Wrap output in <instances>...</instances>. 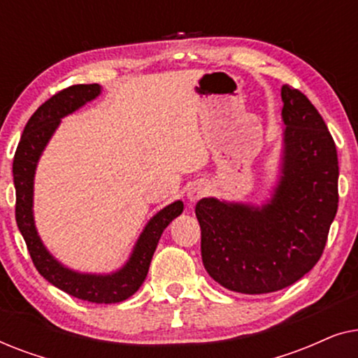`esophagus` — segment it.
Instances as JSON below:
<instances>
[{"instance_id":"esophagus-1","label":"esophagus","mask_w":358,"mask_h":358,"mask_svg":"<svg viewBox=\"0 0 358 358\" xmlns=\"http://www.w3.org/2000/svg\"><path fill=\"white\" fill-rule=\"evenodd\" d=\"M203 194H205V190L202 187H195L192 190H189L187 197H189L190 202H197L200 197H203Z\"/></svg>"}]
</instances>
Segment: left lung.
<instances>
[{"label":"left lung","mask_w":358,"mask_h":358,"mask_svg":"<svg viewBox=\"0 0 358 358\" xmlns=\"http://www.w3.org/2000/svg\"><path fill=\"white\" fill-rule=\"evenodd\" d=\"M280 179L261 207L199 200L202 261L208 275L231 292L282 290L311 271L324 251L337 213L339 163L320 112L295 87L282 86Z\"/></svg>","instance_id":"obj_1"}]
</instances>
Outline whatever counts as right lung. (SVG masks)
<instances>
[{"label": "right lung", "mask_w": 358, "mask_h": 358, "mask_svg": "<svg viewBox=\"0 0 358 358\" xmlns=\"http://www.w3.org/2000/svg\"><path fill=\"white\" fill-rule=\"evenodd\" d=\"M101 94L99 85H75L66 87L50 99L43 102L24 127L21 141L13 161L14 187H16V223L29 254L38 273L68 295L91 303H119L134 295L145 282L148 273L151 257L156 251L158 241L164 228L179 217L184 203L178 202L159 210L146 224L143 233L136 241L134 252L120 271L96 275V273H80L62 266L38 238L34 223V174L43 148L52 138L53 131L60 125L63 117L71 114L96 99Z\"/></svg>", "instance_id": "right-lung-1"}]
</instances>
